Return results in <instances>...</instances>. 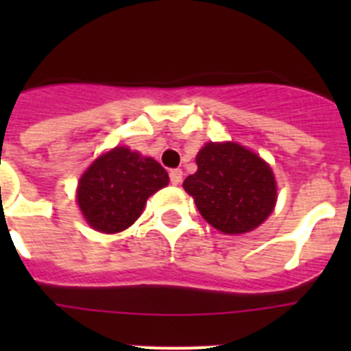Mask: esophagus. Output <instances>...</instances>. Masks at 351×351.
<instances>
[{
	"label": "esophagus",
	"instance_id": "1",
	"mask_svg": "<svg viewBox=\"0 0 351 351\" xmlns=\"http://www.w3.org/2000/svg\"><path fill=\"white\" fill-rule=\"evenodd\" d=\"M170 182H172V184H181V181H182V170L181 169H173V170H170Z\"/></svg>",
	"mask_w": 351,
	"mask_h": 351
}]
</instances>
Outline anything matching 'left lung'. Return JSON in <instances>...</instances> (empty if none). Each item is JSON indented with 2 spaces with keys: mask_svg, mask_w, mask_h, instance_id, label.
<instances>
[{
  "mask_svg": "<svg viewBox=\"0 0 351 351\" xmlns=\"http://www.w3.org/2000/svg\"><path fill=\"white\" fill-rule=\"evenodd\" d=\"M198 170L184 179L202 218L223 234H244L263 223L276 204L271 167L232 142L204 145Z\"/></svg>",
  "mask_w": 351,
  "mask_h": 351,
  "instance_id": "left-lung-1",
  "label": "left lung"
}]
</instances>
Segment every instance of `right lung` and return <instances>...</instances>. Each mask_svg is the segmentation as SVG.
Listing matches in <instances>:
<instances>
[{"mask_svg":"<svg viewBox=\"0 0 351 351\" xmlns=\"http://www.w3.org/2000/svg\"><path fill=\"white\" fill-rule=\"evenodd\" d=\"M167 184L169 173L153 158L114 147L84 172L77 200L93 228L116 234L133 225L147 198Z\"/></svg>","mask_w":351,"mask_h":351,"instance_id":"add662e5","label":"right lung"}]
</instances>
